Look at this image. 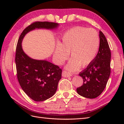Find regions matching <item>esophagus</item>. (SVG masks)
<instances>
[{"instance_id":"esophagus-1","label":"esophagus","mask_w":124,"mask_h":124,"mask_svg":"<svg viewBox=\"0 0 124 124\" xmlns=\"http://www.w3.org/2000/svg\"><path fill=\"white\" fill-rule=\"evenodd\" d=\"M62 76L63 77H69L71 76V74L68 73V72H67V71H63L62 72Z\"/></svg>"}]
</instances>
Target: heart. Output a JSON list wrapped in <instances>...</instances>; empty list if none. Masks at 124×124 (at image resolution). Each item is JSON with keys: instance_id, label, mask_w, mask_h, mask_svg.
Wrapping results in <instances>:
<instances>
[{"instance_id": "b5f03b06", "label": "heart", "mask_w": 124, "mask_h": 124, "mask_svg": "<svg viewBox=\"0 0 124 124\" xmlns=\"http://www.w3.org/2000/svg\"><path fill=\"white\" fill-rule=\"evenodd\" d=\"M99 46V38L95 30L78 26L71 28L62 36L61 43L55 47L53 56L56 63L61 65L70 53L72 59L67 68L75 71L80 66L84 68L93 61Z\"/></svg>"}]
</instances>
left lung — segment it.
<instances>
[{"label": "left lung", "instance_id": "1", "mask_svg": "<svg viewBox=\"0 0 124 124\" xmlns=\"http://www.w3.org/2000/svg\"><path fill=\"white\" fill-rule=\"evenodd\" d=\"M99 38L98 53L87 68L79 74L83 78V83L77 88V92L87 98H95L102 93L111 73L110 48L106 37L101 31L99 32Z\"/></svg>", "mask_w": 124, "mask_h": 124}]
</instances>
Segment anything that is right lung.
<instances>
[{
  "label": "right lung",
  "mask_w": 124,
  "mask_h": 124,
  "mask_svg": "<svg viewBox=\"0 0 124 124\" xmlns=\"http://www.w3.org/2000/svg\"><path fill=\"white\" fill-rule=\"evenodd\" d=\"M58 25L54 22H33L25 28L18 40L15 58L17 80L24 92L35 101H44L54 95L62 70L50 62L29 57L22 50V41L26 33L35 28L53 29Z\"/></svg>",
  "instance_id": "add662e5"
}]
</instances>
